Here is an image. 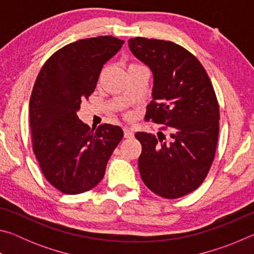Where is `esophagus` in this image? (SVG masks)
I'll list each match as a JSON object with an SVG mask.
<instances>
[{"label":"esophagus","instance_id":"1","mask_svg":"<svg viewBox=\"0 0 254 254\" xmlns=\"http://www.w3.org/2000/svg\"><path fill=\"white\" fill-rule=\"evenodd\" d=\"M123 132H124V137H127V139H131V137L134 136V133H133L131 128L128 127H124Z\"/></svg>","mask_w":254,"mask_h":254}]
</instances>
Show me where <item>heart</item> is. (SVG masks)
<instances>
[{"mask_svg":"<svg viewBox=\"0 0 254 254\" xmlns=\"http://www.w3.org/2000/svg\"><path fill=\"white\" fill-rule=\"evenodd\" d=\"M131 66H133V65H131ZM127 117H130V113H127Z\"/></svg>","mask_w":254,"mask_h":254,"instance_id":"obj_1","label":"heart"}]
</instances>
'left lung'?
Here are the masks:
<instances>
[{
    "label": "left lung",
    "instance_id": "obj_1",
    "mask_svg": "<svg viewBox=\"0 0 254 254\" xmlns=\"http://www.w3.org/2000/svg\"><path fill=\"white\" fill-rule=\"evenodd\" d=\"M135 57L153 74L152 101L145 121L170 132L156 137L136 132L142 145L141 178L150 190L175 199L196 190L212 166L220 131V106L205 68L194 55L175 42L135 37L128 40Z\"/></svg>",
    "mask_w": 254,
    "mask_h": 254
}]
</instances>
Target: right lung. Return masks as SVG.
Masks as SVG:
<instances>
[{"instance_id":"1","label":"right lung","mask_w":254,"mask_h":254,"mask_svg":"<svg viewBox=\"0 0 254 254\" xmlns=\"http://www.w3.org/2000/svg\"><path fill=\"white\" fill-rule=\"evenodd\" d=\"M123 44L112 36L72 42L47 60L34 83L29 104L32 149L46 179L64 194L95 187L123 137L118 126L91 128L77 117L81 101L95 91L103 65Z\"/></svg>"}]
</instances>
